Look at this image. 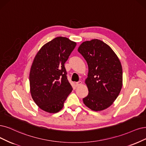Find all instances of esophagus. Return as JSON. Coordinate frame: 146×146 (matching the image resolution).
Here are the masks:
<instances>
[{
	"mask_svg": "<svg viewBox=\"0 0 146 146\" xmlns=\"http://www.w3.org/2000/svg\"><path fill=\"white\" fill-rule=\"evenodd\" d=\"M82 81H79V82H78L76 83V85L77 87H79V86H80V85H82Z\"/></svg>",
	"mask_w": 146,
	"mask_h": 146,
	"instance_id": "esophagus-1",
	"label": "esophagus"
}]
</instances>
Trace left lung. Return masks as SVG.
<instances>
[{
	"label": "left lung",
	"mask_w": 146,
	"mask_h": 146,
	"mask_svg": "<svg viewBox=\"0 0 146 146\" xmlns=\"http://www.w3.org/2000/svg\"><path fill=\"white\" fill-rule=\"evenodd\" d=\"M78 50L88 66L85 81L88 94L83 99L84 104L94 111L106 110L114 103L122 88L120 59L110 46L98 39L83 42Z\"/></svg>",
	"instance_id": "1"
}]
</instances>
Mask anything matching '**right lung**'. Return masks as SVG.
<instances>
[{
    "instance_id": "1",
    "label": "right lung",
    "mask_w": 146,
    "mask_h": 146,
    "mask_svg": "<svg viewBox=\"0 0 146 146\" xmlns=\"http://www.w3.org/2000/svg\"><path fill=\"white\" fill-rule=\"evenodd\" d=\"M76 46L66 37L58 36L37 52L29 73L30 92L35 103L48 113L60 111L72 91L64 64Z\"/></svg>"
}]
</instances>
